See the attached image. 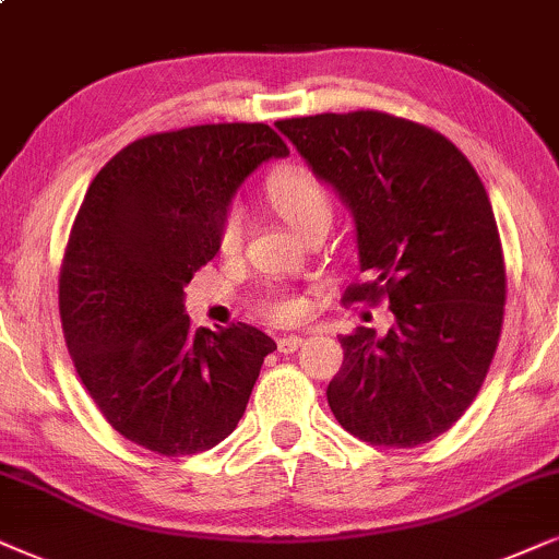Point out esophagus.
Segmentation results:
<instances>
[{
  "label": "esophagus",
  "mask_w": 559,
  "mask_h": 559,
  "mask_svg": "<svg viewBox=\"0 0 559 559\" xmlns=\"http://www.w3.org/2000/svg\"><path fill=\"white\" fill-rule=\"evenodd\" d=\"M300 344H302V336L287 334V336H280V340H277V349H280V353H295Z\"/></svg>",
  "instance_id": "obj_1"
}]
</instances>
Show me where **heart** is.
<instances>
[{
	"label": "heart",
	"instance_id": "1",
	"mask_svg": "<svg viewBox=\"0 0 559 559\" xmlns=\"http://www.w3.org/2000/svg\"><path fill=\"white\" fill-rule=\"evenodd\" d=\"M269 202H272L277 215L293 227L295 233H306L308 227L319 219H332V199L323 183L313 174L302 168H285L269 181ZM240 233H243V217L238 210L227 212L223 230H219V248L223 251H236L240 243ZM266 313L274 321H295L300 319L302 302L290 295H282L266 302Z\"/></svg>",
	"mask_w": 559,
	"mask_h": 559
}]
</instances>
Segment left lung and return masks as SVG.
<instances>
[{"instance_id":"obj_1","label":"left lung","mask_w":559,"mask_h":559,"mask_svg":"<svg viewBox=\"0 0 559 559\" xmlns=\"http://www.w3.org/2000/svg\"><path fill=\"white\" fill-rule=\"evenodd\" d=\"M280 129L355 223L370 282L344 300L389 295L394 326L340 336L326 389L347 432L412 448L469 409L500 340L506 266L477 170L443 134L378 111L285 119Z\"/></svg>"}]
</instances>
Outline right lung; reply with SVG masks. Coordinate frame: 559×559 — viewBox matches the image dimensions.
<instances>
[{
  "label": "right lung",
  "mask_w": 559,
  "mask_h": 559,
  "mask_svg": "<svg viewBox=\"0 0 559 559\" xmlns=\"http://www.w3.org/2000/svg\"><path fill=\"white\" fill-rule=\"evenodd\" d=\"M287 155L266 123H204L132 142L90 183L61 264V329L87 394L132 443L189 456L243 417L277 344L248 323L194 332L183 287L219 251L240 183Z\"/></svg>",
  "instance_id": "right-lung-1"
}]
</instances>
